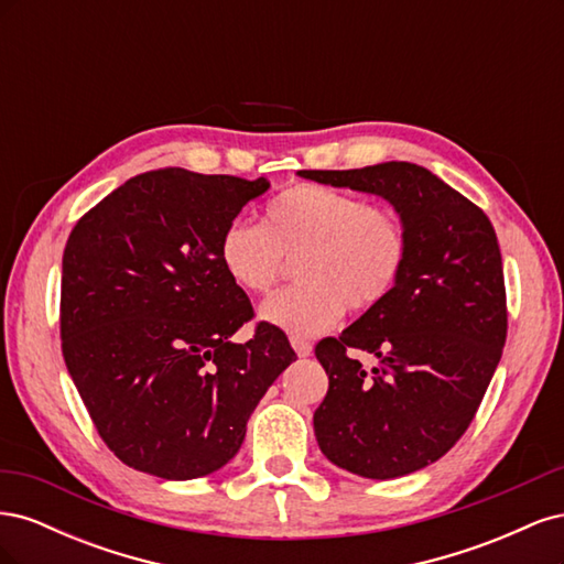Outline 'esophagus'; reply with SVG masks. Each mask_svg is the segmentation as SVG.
<instances>
[{
	"label": "esophagus",
	"instance_id": "1",
	"mask_svg": "<svg viewBox=\"0 0 564 564\" xmlns=\"http://www.w3.org/2000/svg\"><path fill=\"white\" fill-rule=\"evenodd\" d=\"M292 346H294V350H296V355L299 357H308V355H313V346L308 344V340L305 338H292Z\"/></svg>",
	"mask_w": 564,
	"mask_h": 564
}]
</instances>
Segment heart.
Segmentation results:
<instances>
[{
  "instance_id": "b5f03b06",
  "label": "heart",
  "mask_w": 564,
  "mask_h": 564,
  "mask_svg": "<svg viewBox=\"0 0 564 564\" xmlns=\"http://www.w3.org/2000/svg\"><path fill=\"white\" fill-rule=\"evenodd\" d=\"M409 253L402 218L362 197L319 183L286 187L261 224L232 220L220 232L218 261L249 294L270 292L284 259L301 282L261 305V319L292 336H317L344 317L365 313L395 289Z\"/></svg>"
}]
</instances>
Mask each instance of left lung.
<instances>
[{
	"mask_svg": "<svg viewBox=\"0 0 564 564\" xmlns=\"http://www.w3.org/2000/svg\"><path fill=\"white\" fill-rule=\"evenodd\" d=\"M299 176L383 197L409 237L390 296L315 346L329 377L313 416L317 445L334 466L369 480L421 470L466 433L501 360L508 317L497 232L480 207L412 162ZM350 347L382 367L365 372Z\"/></svg>",
	"mask_w": 564,
	"mask_h": 564,
	"instance_id": "obj_1",
	"label": "left lung"
}]
</instances>
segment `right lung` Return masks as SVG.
<instances>
[{
    "label": "right lung",
    "instance_id": "1",
    "mask_svg": "<svg viewBox=\"0 0 564 564\" xmlns=\"http://www.w3.org/2000/svg\"><path fill=\"white\" fill-rule=\"evenodd\" d=\"M268 178L169 166L129 178L73 228L63 251L65 367L110 452L141 473L193 480L240 452L265 390L296 360L253 317L218 261L220 232Z\"/></svg>",
    "mask_w": 564,
    "mask_h": 564
}]
</instances>
